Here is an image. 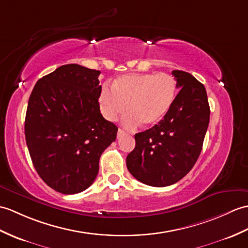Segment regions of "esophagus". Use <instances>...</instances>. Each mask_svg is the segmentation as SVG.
I'll return each mask as SVG.
<instances>
[{
    "instance_id": "esophagus-1",
    "label": "esophagus",
    "mask_w": 248,
    "mask_h": 248,
    "mask_svg": "<svg viewBox=\"0 0 248 248\" xmlns=\"http://www.w3.org/2000/svg\"><path fill=\"white\" fill-rule=\"evenodd\" d=\"M124 133H125V132H124V130H122V129H118V132H117V138L122 137L123 135H124Z\"/></svg>"
}]
</instances>
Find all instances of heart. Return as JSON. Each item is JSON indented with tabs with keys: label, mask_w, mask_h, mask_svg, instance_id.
<instances>
[{
	"label": "heart",
	"mask_w": 248,
	"mask_h": 248,
	"mask_svg": "<svg viewBox=\"0 0 248 248\" xmlns=\"http://www.w3.org/2000/svg\"><path fill=\"white\" fill-rule=\"evenodd\" d=\"M175 79L166 73L129 74L112 82V91L103 88L99 95L100 111L106 119L115 122L126 110L124 124L128 128L143 124H159L176 99Z\"/></svg>",
	"instance_id": "heart-1"
}]
</instances>
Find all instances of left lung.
<instances>
[{
	"label": "left lung",
	"instance_id": "8db88e82",
	"mask_svg": "<svg viewBox=\"0 0 248 248\" xmlns=\"http://www.w3.org/2000/svg\"><path fill=\"white\" fill-rule=\"evenodd\" d=\"M173 107L159 124L135 134L126 167L136 180L153 187L175 184L192 169L203 148L210 108L205 86L191 74L173 71Z\"/></svg>",
	"mask_w": 248,
	"mask_h": 248
}]
</instances>
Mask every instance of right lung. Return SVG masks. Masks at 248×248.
I'll list each match as a JSON object with an SVG mask.
<instances>
[{
	"mask_svg": "<svg viewBox=\"0 0 248 248\" xmlns=\"http://www.w3.org/2000/svg\"><path fill=\"white\" fill-rule=\"evenodd\" d=\"M100 72L66 64L38 80L28 100L25 140L34 169L63 194L89 188L118 128L100 113Z\"/></svg>",
	"mask_w": 248,
	"mask_h": 248,
	"instance_id": "right-lung-1",
	"label": "right lung"
}]
</instances>
